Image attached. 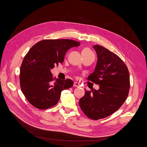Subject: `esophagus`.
<instances>
[{"label": "esophagus", "mask_w": 147, "mask_h": 147, "mask_svg": "<svg viewBox=\"0 0 147 147\" xmlns=\"http://www.w3.org/2000/svg\"><path fill=\"white\" fill-rule=\"evenodd\" d=\"M74 87H79L80 86V84H79L78 82H75L74 84Z\"/></svg>", "instance_id": "1"}]
</instances>
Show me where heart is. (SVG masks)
Masks as SVG:
<instances>
[{
    "mask_svg": "<svg viewBox=\"0 0 147 147\" xmlns=\"http://www.w3.org/2000/svg\"><path fill=\"white\" fill-rule=\"evenodd\" d=\"M92 53H93L92 50H91L89 48H87V47L84 48L82 51V54H87Z\"/></svg>",
    "mask_w": 147,
    "mask_h": 147,
    "instance_id": "heart-1",
    "label": "heart"
}]
</instances>
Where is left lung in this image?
Returning <instances> with one entry per match:
<instances>
[{"label":"left lung","instance_id":"8db88e82","mask_svg":"<svg viewBox=\"0 0 147 147\" xmlns=\"http://www.w3.org/2000/svg\"><path fill=\"white\" fill-rule=\"evenodd\" d=\"M97 61L88 81L99 85L98 90L86 91L80 99L81 110L89 118L99 120L119 109L126 100L130 89V75L124 62L103 47L93 46Z\"/></svg>","mask_w":147,"mask_h":147}]
</instances>
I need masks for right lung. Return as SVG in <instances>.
I'll return each mask as SVG.
<instances>
[{
    "label": "right lung",
    "mask_w": 147,
    "mask_h": 147,
    "mask_svg": "<svg viewBox=\"0 0 147 147\" xmlns=\"http://www.w3.org/2000/svg\"><path fill=\"white\" fill-rule=\"evenodd\" d=\"M80 45V42L71 39H45L26 54L20 67V87L33 107L45 109L55 105L62 91L73 86L70 79L55 80L50 70L63 63L70 48Z\"/></svg>",
    "instance_id": "right-lung-1"
}]
</instances>
